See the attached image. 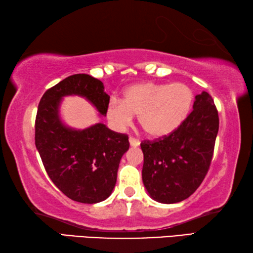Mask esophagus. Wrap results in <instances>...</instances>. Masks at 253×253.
I'll use <instances>...</instances> for the list:
<instances>
[{"mask_svg":"<svg viewBox=\"0 0 253 253\" xmlns=\"http://www.w3.org/2000/svg\"><path fill=\"white\" fill-rule=\"evenodd\" d=\"M129 142H130L131 147H134V148L139 147V145H140V141L138 139H135V138H132V136L129 139Z\"/></svg>","mask_w":253,"mask_h":253,"instance_id":"1","label":"esophagus"}]
</instances>
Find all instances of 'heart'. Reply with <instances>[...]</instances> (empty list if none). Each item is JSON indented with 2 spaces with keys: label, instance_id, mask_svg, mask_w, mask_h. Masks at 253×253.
<instances>
[{
  "label": "heart",
  "instance_id": "heart-1",
  "mask_svg": "<svg viewBox=\"0 0 253 253\" xmlns=\"http://www.w3.org/2000/svg\"><path fill=\"white\" fill-rule=\"evenodd\" d=\"M193 103V92L182 83L157 84L142 82L126 88L122 102L110 101L106 109L109 121L123 130L138 115L140 126L150 138L171 134L183 123Z\"/></svg>",
  "mask_w": 253,
  "mask_h": 253
}]
</instances>
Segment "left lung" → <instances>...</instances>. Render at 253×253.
I'll return each mask as SVG.
<instances>
[{
	"label": "left lung",
	"mask_w": 253,
	"mask_h": 253,
	"mask_svg": "<svg viewBox=\"0 0 253 253\" xmlns=\"http://www.w3.org/2000/svg\"><path fill=\"white\" fill-rule=\"evenodd\" d=\"M218 131V110L211 95L203 91L174 132L141 143L142 180L153 200L176 203L200 187L211 165Z\"/></svg>",
	"instance_id": "left-lung-1"
}]
</instances>
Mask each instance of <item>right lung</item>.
Listing matches in <instances>:
<instances>
[{"label": "right lung", "mask_w": 253, "mask_h": 253, "mask_svg": "<svg viewBox=\"0 0 253 253\" xmlns=\"http://www.w3.org/2000/svg\"><path fill=\"white\" fill-rule=\"evenodd\" d=\"M85 97L106 115L110 96L100 80L74 74L44 93L35 119V147L46 173L60 191L73 201L97 203L112 193L120 161L129 150L126 134L96 123L83 130L66 126L60 118L64 96Z\"/></svg>", "instance_id": "right-lung-1"}]
</instances>
